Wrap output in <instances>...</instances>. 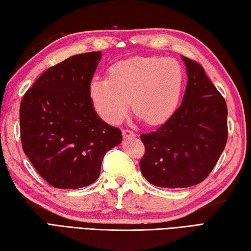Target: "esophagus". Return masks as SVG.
<instances>
[{"label":"esophagus","instance_id":"esophagus-1","mask_svg":"<svg viewBox=\"0 0 251 251\" xmlns=\"http://www.w3.org/2000/svg\"><path fill=\"white\" fill-rule=\"evenodd\" d=\"M122 136H124V138L135 137V134H134L131 130H124L122 131Z\"/></svg>","mask_w":251,"mask_h":251}]
</instances>
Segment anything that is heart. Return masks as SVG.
Listing matches in <instances>:
<instances>
[{
  "mask_svg": "<svg viewBox=\"0 0 251 251\" xmlns=\"http://www.w3.org/2000/svg\"><path fill=\"white\" fill-rule=\"evenodd\" d=\"M183 71L174 58L135 56L113 64L106 78H94L89 97L101 117L119 124L129 112L154 126L174 114L180 100Z\"/></svg>",
  "mask_w": 251,
  "mask_h": 251,
  "instance_id": "1",
  "label": "heart"
}]
</instances>
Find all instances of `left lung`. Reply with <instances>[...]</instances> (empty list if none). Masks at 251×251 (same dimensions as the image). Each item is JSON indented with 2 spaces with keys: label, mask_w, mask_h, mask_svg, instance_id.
<instances>
[{
  "label": "left lung",
  "mask_w": 251,
  "mask_h": 251,
  "mask_svg": "<svg viewBox=\"0 0 251 251\" xmlns=\"http://www.w3.org/2000/svg\"><path fill=\"white\" fill-rule=\"evenodd\" d=\"M187 84L181 105L154 132L140 135L146 152L139 167L152 185L184 188L202 182L228 137L226 101L202 67L181 56Z\"/></svg>",
  "instance_id": "left-lung-1"
}]
</instances>
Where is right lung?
I'll use <instances>...</instances> for the list:
<instances>
[{
  "instance_id": "add662e5",
  "label": "right lung",
  "mask_w": 251,
  "mask_h": 251,
  "mask_svg": "<svg viewBox=\"0 0 251 251\" xmlns=\"http://www.w3.org/2000/svg\"><path fill=\"white\" fill-rule=\"evenodd\" d=\"M101 52L77 54L45 71L20 104L24 153L49 184L76 189L94 183L121 131L95 111L89 97Z\"/></svg>"
}]
</instances>
